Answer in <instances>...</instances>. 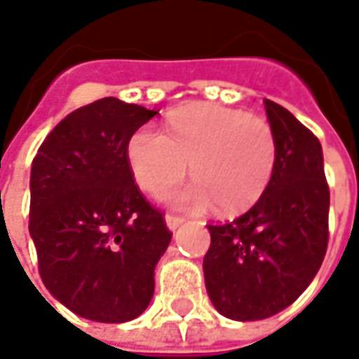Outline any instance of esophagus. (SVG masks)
<instances>
[{
  "label": "esophagus",
  "instance_id": "esophagus-1",
  "mask_svg": "<svg viewBox=\"0 0 359 359\" xmlns=\"http://www.w3.org/2000/svg\"><path fill=\"white\" fill-rule=\"evenodd\" d=\"M182 224H184V217H177V215H172V214L165 215V226H168V229L175 231V229L180 228Z\"/></svg>",
  "mask_w": 359,
  "mask_h": 359
}]
</instances>
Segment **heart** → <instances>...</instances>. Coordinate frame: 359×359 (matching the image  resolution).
Masks as SVG:
<instances>
[{"label": "heart", "instance_id": "1", "mask_svg": "<svg viewBox=\"0 0 359 359\" xmlns=\"http://www.w3.org/2000/svg\"><path fill=\"white\" fill-rule=\"evenodd\" d=\"M276 135L268 121L215 104H191L170 116V135L154 126L133 131L128 163L137 186L161 194L187 170L196 182L173 194L175 205L241 214L259 200L276 168Z\"/></svg>", "mask_w": 359, "mask_h": 359}]
</instances>
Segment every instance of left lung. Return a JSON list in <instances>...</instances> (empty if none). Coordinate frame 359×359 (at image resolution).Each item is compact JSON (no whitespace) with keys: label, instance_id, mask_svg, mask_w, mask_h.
Instances as JSON below:
<instances>
[{"label":"left lung","instance_id":"left-lung-1","mask_svg":"<svg viewBox=\"0 0 359 359\" xmlns=\"http://www.w3.org/2000/svg\"><path fill=\"white\" fill-rule=\"evenodd\" d=\"M276 135V168L264 196L229 224L208 226L205 290L222 316L266 320L292 306L327 250L330 187L320 140L294 114L264 100Z\"/></svg>","mask_w":359,"mask_h":359}]
</instances>
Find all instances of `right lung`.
Segmentation results:
<instances>
[{
    "mask_svg": "<svg viewBox=\"0 0 359 359\" xmlns=\"http://www.w3.org/2000/svg\"><path fill=\"white\" fill-rule=\"evenodd\" d=\"M156 109L104 97L62 119L32 163L29 236L49 294L77 316L121 324L154 297L172 233L133 182L128 142Z\"/></svg>",
    "mask_w": 359,
    "mask_h": 359,
    "instance_id": "add662e5",
    "label": "right lung"
}]
</instances>
